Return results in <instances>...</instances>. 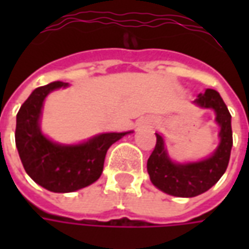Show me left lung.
<instances>
[{"instance_id":"obj_1","label":"left lung","mask_w":249,"mask_h":249,"mask_svg":"<svg viewBox=\"0 0 249 249\" xmlns=\"http://www.w3.org/2000/svg\"><path fill=\"white\" fill-rule=\"evenodd\" d=\"M195 104L203 108H212L216 112V121L221 126V141L216 152L203 161L175 164L168 157L162 137L156 133V145L146 162L153 185L178 197H195L213 187L228 167L233 144L231 113L219 93L213 89H207L204 94H198Z\"/></svg>"}]
</instances>
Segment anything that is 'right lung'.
Wrapping results in <instances>:
<instances>
[{"instance_id":"1","label":"right lung","mask_w":249,"mask_h":249,"mask_svg":"<svg viewBox=\"0 0 249 249\" xmlns=\"http://www.w3.org/2000/svg\"><path fill=\"white\" fill-rule=\"evenodd\" d=\"M51 82L33 90L18 113L16 145L25 171L36 183L51 192H74L94 183L103 173L107 151L124 133H103L80 145H58L48 140L40 130V114L48 93L66 87Z\"/></svg>"}]
</instances>
